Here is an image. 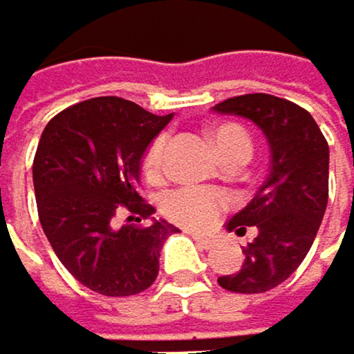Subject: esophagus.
Masks as SVG:
<instances>
[{"label":"esophagus","mask_w":354,"mask_h":354,"mask_svg":"<svg viewBox=\"0 0 354 354\" xmlns=\"http://www.w3.org/2000/svg\"><path fill=\"white\" fill-rule=\"evenodd\" d=\"M193 236V241L195 243H198L202 249H212V247H215L217 245V241L215 239H208V236H200V234H191Z\"/></svg>","instance_id":"1"}]
</instances>
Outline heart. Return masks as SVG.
Masks as SVG:
<instances>
[{
  "label": "heart",
  "instance_id": "heart-1",
  "mask_svg": "<svg viewBox=\"0 0 354 354\" xmlns=\"http://www.w3.org/2000/svg\"><path fill=\"white\" fill-rule=\"evenodd\" d=\"M212 142L221 159H227L232 154H249L251 156V139L249 135L234 127V124H221L212 131ZM165 135L156 137L150 148L144 154V174L150 183H159L165 176ZM230 206V198L219 189L208 187H180L169 191L163 198V212L187 230L204 232L212 227L223 210Z\"/></svg>",
  "mask_w": 354,
  "mask_h": 354
}]
</instances>
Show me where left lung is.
Wrapping results in <instances>:
<instances>
[{
  "label": "left lung",
  "instance_id": "8db88e82",
  "mask_svg": "<svg viewBox=\"0 0 354 354\" xmlns=\"http://www.w3.org/2000/svg\"><path fill=\"white\" fill-rule=\"evenodd\" d=\"M212 111L254 122L271 150L266 180L225 223L239 236L249 227L258 234L243 249L239 271L217 279L230 292H266L297 271L318 234L329 198V146L308 111L271 94L234 96Z\"/></svg>",
  "mask_w": 354,
  "mask_h": 354
}]
</instances>
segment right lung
Here are the masks:
<instances>
[{
	"mask_svg": "<svg viewBox=\"0 0 354 354\" xmlns=\"http://www.w3.org/2000/svg\"><path fill=\"white\" fill-rule=\"evenodd\" d=\"M174 118L115 96L83 100L44 127L34 156L40 225L66 271L105 297L144 292L159 275L163 243L178 227L154 219L139 195L144 154ZM148 226L115 228L118 209Z\"/></svg>",
	"mask_w": 354,
	"mask_h": 354,
	"instance_id": "1",
	"label": "right lung"
}]
</instances>
